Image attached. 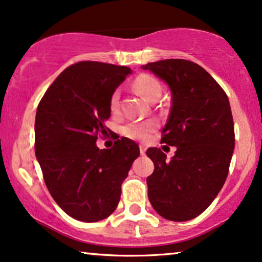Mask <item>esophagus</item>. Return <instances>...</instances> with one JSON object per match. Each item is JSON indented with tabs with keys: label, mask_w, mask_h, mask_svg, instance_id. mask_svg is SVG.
Listing matches in <instances>:
<instances>
[{
	"label": "esophagus",
	"mask_w": 262,
	"mask_h": 262,
	"mask_svg": "<svg viewBox=\"0 0 262 262\" xmlns=\"http://www.w3.org/2000/svg\"><path fill=\"white\" fill-rule=\"evenodd\" d=\"M140 153H141V155L142 156H144L145 155V153H146V147H145V146H140Z\"/></svg>",
	"instance_id": "obj_1"
}]
</instances>
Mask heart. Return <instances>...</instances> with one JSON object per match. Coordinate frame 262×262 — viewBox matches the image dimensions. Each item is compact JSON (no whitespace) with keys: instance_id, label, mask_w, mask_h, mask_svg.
<instances>
[{"instance_id":"1","label":"heart","mask_w":262,"mask_h":262,"mask_svg":"<svg viewBox=\"0 0 262 262\" xmlns=\"http://www.w3.org/2000/svg\"><path fill=\"white\" fill-rule=\"evenodd\" d=\"M133 85L135 90L140 95L148 100V102H156L162 95V86L158 80L153 78L149 74H140L135 78ZM120 105V90H115L111 93L109 99L110 110L115 113ZM157 128V122L153 120L142 121V122H129L122 127V134L132 140L144 141L148 139L149 134L155 132Z\"/></svg>"}]
</instances>
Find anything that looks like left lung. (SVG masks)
I'll return each mask as SVG.
<instances>
[{"label":"left lung","instance_id":"8db88e82","mask_svg":"<svg viewBox=\"0 0 262 262\" xmlns=\"http://www.w3.org/2000/svg\"><path fill=\"white\" fill-rule=\"evenodd\" d=\"M142 68L171 90V110L162 142L177 147L170 160L160 148L146 152L155 163V171L146 180L149 202L167 221H189L210 206L228 177L235 148L229 98L221 85L191 61L170 58Z\"/></svg>","mask_w":262,"mask_h":262}]
</instances>
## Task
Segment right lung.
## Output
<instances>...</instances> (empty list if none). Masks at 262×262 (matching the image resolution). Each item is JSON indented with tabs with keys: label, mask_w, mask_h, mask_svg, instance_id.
<instances>
[{
	"label": "right lung",
	"mask_w": 262,
	"mask_h": 262,
	"mask_svg": "<svg viewBox=\"0 0 262 262\" xmlns=\"http://www.w3.org/2000/svg\"><path fill=\"white\" fill-rule=\"evenodd\" d=\"M129 73L124 66L78 62L55 79L38 104L34 151L44 182L76 221L98 222L116 210L122 183L140 155L127 138L109 149L96 145L109 130L111 93Z\"/></svg>",
	"instance_id": "1"
}]
</instances>
